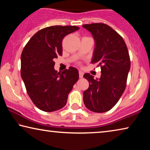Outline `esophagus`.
<instances>
[{"label":"esophagus","instance_id":"esophagus-1","mask_svg":"<svg viewBox=\"0 0 150 150\" xmlns=\"http://www.w3.org/2000/svg\"><path fill=\"white\" fill-rule=\"evenodd\" d=\"M79 78H83V73L82 71H79Z\"/></svg>","mask_w":150,"mask_h":150}]
</instances>
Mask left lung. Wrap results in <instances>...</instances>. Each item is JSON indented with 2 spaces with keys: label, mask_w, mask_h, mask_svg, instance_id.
Returning a JSON list of instances; mask_svg holds the SVG:
<instances>
[{
  "label": "left lung",
  "mask_w": 150,
  "mask_h": 150,
  "mask_svg": "<svg viewBox=\"0 0 150 150\" xmlns=\"http://www.w3.org/2000/svg\"><path fill=\"white\" fill-rule=\"evenodd\" d=\"M83 27L95 40L91 63H98L101 69L99 79H95L90 73L83 75L89 83L83 93V101L91 111L105 112L115 106L125 90L130 69V55L122 37L107 24L93 23Z\"/></svg>",
  "instance_id": "1"
}]
</instances>
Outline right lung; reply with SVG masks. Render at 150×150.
<instances>
[{"label": "right lung", "instance_id": "obj_1", "mask_svg": "<svg viewBox=\"0 0 150 150\" xmlns=\"http://www.w3.org/2000/svg\"><path fill=\"white\" fill-rule=\"evenodd\" d=\"M75 26H53L35 33L21 55V77L28 95L40 110L54 112L67 103L68 95L79 79L77 69L70 67L61 73L54 59L62 55L65 35L78 30Z\"/></svg>", "mask_w": 150, "mask_h": 150}]
</instances>
